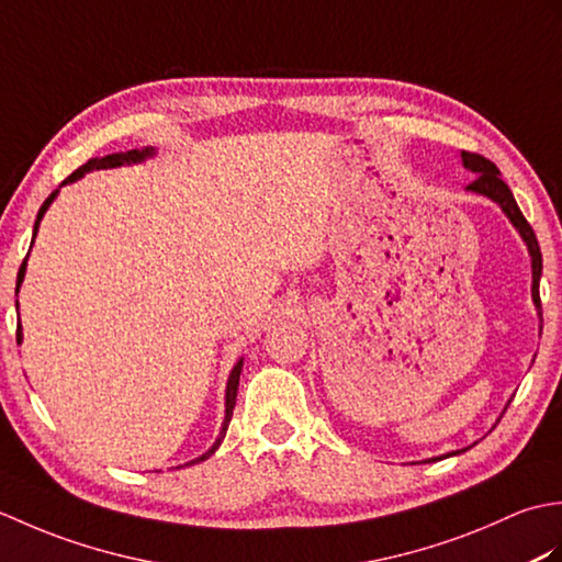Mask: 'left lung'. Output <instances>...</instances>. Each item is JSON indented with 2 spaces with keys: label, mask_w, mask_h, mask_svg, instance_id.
<instances>
[{
  "label": "left lung",
  "mask_w": 562,
  "mask_h": 562,
  "mask_svg": "<svg viewBox=\"0 0 562 562\" xmlns=\"http://www.w3.org/2000/svg\"><path fill=\"white\" fill-rule=\"evenodd\" d=\"M461 159H463L465 169H471L475 176H479L473 183H469V190H473V193H481V195L493 198L497 205L505 210V214L512 220V224L517 226L524 241H527L529 254H531V268H533L531 294H533L536 308H539V316H543V312H541V294H539V280H541L543 260H541V248H539V241H536V234L531 229V224L521 214L515 195H512V190L507 188V183L503 181V178H499V169L491 159H485L483 154H475V151H461ZM541 324H543V318H541Z\"/></svg>",
  "instance_id": "left-lung-1"
}]
</instances>
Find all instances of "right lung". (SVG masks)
<instances>
[{"mask_svg": "<svg viewBox=\"0 0 562 562\" xmlns=\"http://www.w3.org/2000/svg\"><path fill=\"white\" fill-rule=\"evenodd\" d=\"M151 154V149H130V151H117V154H109V157H101V159H89L87 164L83 166H79V169L75 171V173H69L65 181H63V186L65 183H71V181H77V178H81L83 173L87 171H93V169H113V166H123V164H130V161H142L145 157H149ZM55 195H57V190L55 193H50L47 195V200L43 202V207H41V212H38V220H35V226H33V236H35V232H38V224H41V220H43V214H45V210L50 207V202L55 200ZM23 272H26V258H23V262H21V268H19V278H16V292H19V288H21V282H23ZM16 342H21V326L16 328ZM238 376H241V362H238L236 367H234V372H232V376H229V384H226V417H224V427H222V435H220V439L214 441V447L205 453V457H200L198 461H202V459H207V457H212L214 451H217V447L222 445V439H224V432H226V427H229V420H232V411H234V405H236V391H238Z\"/></svg>", "mask_w": 562, "mask_h": 562, "instance_id": "add662e5", "label": "right lung"}]
</instances>
